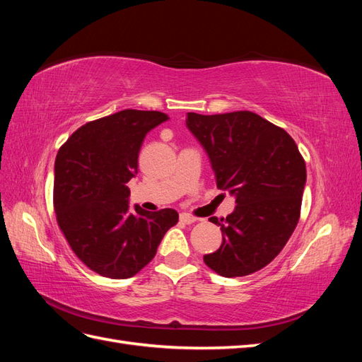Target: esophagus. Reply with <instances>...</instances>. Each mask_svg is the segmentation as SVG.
Here are the masks:
<instances>
[{
  "label": "esophagus",
  "instance_id": "obj_1",
  "mask_svg": "<svg viewBox=\"0 0 362 362\" xmlns=\"http://www.w3.org/2000/svg\"><path fill=\"white\" fill-rule=\"evenodd\" d=\"M180 221H181L182 223L190 225V223H194V222H196V217L190 216L189 213H181V214H180Z\"/></svg>",
  "mask_w": 362,
  "mask_h": 362
}]
</instances>
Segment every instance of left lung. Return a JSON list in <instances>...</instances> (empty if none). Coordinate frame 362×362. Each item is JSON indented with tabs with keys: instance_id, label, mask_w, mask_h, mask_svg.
<instances>
[{
	"instance_id": "8db88e82",
	"label": "left lung",
	"mask_w": 362,
	"mask_h": 362,
	"mask_svg": "<svg viewBox=\"0 0 362 362\" xmlns=\"http://www.w3.org/2000/svg\"><path fill=\"white\" fill-rule=\"evenodd\" d=\"M192 134L210 158L221 190L235 196L222 229V245L204 255L225 278L246 276L275 258L299 222L306 168L286 129L252 112L187 113Z\"/></svg>"
}]
</instances>
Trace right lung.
Masks as SVG:
<instances>
[{
	"instance_id": "obj_1",
	"label": "right lung",
	"mask_w": 362,
	"mask_h": 362,
	"mask_svg": "<svg viewBox=\"0 0 362 362\" xmlns=\"http://www.w3.org/2000/svg\"><path fill=\"white\" fill-rule=\"evenodd\" d=\"M161 112L122 110L87 122L66 140L54 164V210L74 254L98 275L134 276L156 257L168 229L178 223L172 208L129 210L128 181Z\"/></svg>"
}]
</instances>
